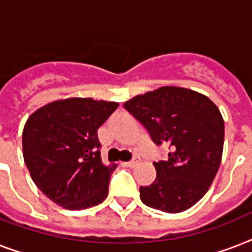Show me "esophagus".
Here are the masks:
<instances>
[{
  "instance_id": "1",
  "label": "esophagus",
  "mask_w": 252,
  "mask_h": 252,
  "mask_svg": "<svg viewBox=\"0 0 252 252\" xmlns=\"http://www.w3.org/2000/svg\"><path fill=\"white\" fill-rule=\"evenodd\" d=\"M138 163H140V158L134 157L133 159H132V161L126 162V166H128V167H136V166H137Z\"/></svg>"
}]
</instances>
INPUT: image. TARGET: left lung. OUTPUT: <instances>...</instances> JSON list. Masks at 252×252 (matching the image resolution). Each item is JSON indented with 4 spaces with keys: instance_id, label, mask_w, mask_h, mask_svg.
I'll return each instance as SVG.
<instances>
[{
    "instance_id": "1",
    "label": "left lung",
    "mask_w": 252,
    "mask_h": 252,
    "mask_svg": "<svg viewBox=\"0 0 252 252\" xmlns=\"http://www.w3.org/2000/svg\"><path fill=\"white\" fill-rule=\"evenodd\" d=\"M157 145L167 144V161L154 162L157 178L140 187L145 205L166 213L193 207L211 187L223 150L219 107L191 89L162 86L124 103Z\"/></svg>"
}]
</instances>
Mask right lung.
Listing matches in <instances>:
<instances>
[{
    "label": "right lung",
    "mask_w": 252,
    "mask_h": 252,
    "mask_svg": "<svg viewBox=\"0 0 252 252\" xmlns=\"http://www.w3.org/2000/svg\"><path fill=\"white\" fill-rule=\"evenodd\" d=\"M118 107V102L66 98L30 115L22 133L23 158L51 201L80 211L106 199L116 165L102 162L96 130Z\"/></svg>",
    "instance_id": "right-lung-1"
}]
</instances>
